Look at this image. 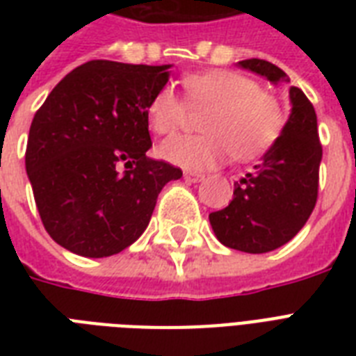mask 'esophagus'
<instances>
[{"mask_svg": "<svg viewBox=\"0 0 356 356\" xmlns=\"http://www.w3.org/2000/svg\"><path fill=\"white\" fill-rule=\"evenodd\" d=\"M203 179H205V175H201V173L184 172V181H188V183H200Z\"/></svg>", "mask_w": 356, "mask_h": 356, "instance_id": "1", "label": "esophagus"}]
</instances>
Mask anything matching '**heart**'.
<instances>
[{"instance_id":"heart-1","label":"heart","mask_w":356,"mask_h":356,"mask_svg":"<svg viewBox=\"0 0 356 356\" xmlns=\"http://www.w3.org/2000/svg\"><path fill=\"white\" fill-rule=\"evenodd\" d=\"M183 86L190 107L209 108V114L201 122L205 134H177L161 144V156L175 166L203 172L231 155L249 161L270 149L284 127L281 103L248 75L212 70L186 75ZM186 113L183 97L173 86L164 85L147 105V122L156 134H168L183 125Z\"/></svg>"}]
</instances>
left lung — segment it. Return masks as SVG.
<instances>
[{
	"mask_svg": "<svg viewBox=\"0 0 356 356\" xmlns=\"http://www.w3.org/2000/svg\"><path fill=\"white\" fill-rule=\"evenodd\" d=\"M238 66L277 85L290 83L275 64L262 58ZM292 113L281 136L251 173L234 183L233 201L211 212L212 231L223 245L243 253H268L290 242L303 229L318 200L321 144L316 111L298 86H290Z\"/></svg>",
	"mask_w": 356,
	"mask_h": 356,
	"instance_id": "1",
	"label": "left lung"
}]
</instances>
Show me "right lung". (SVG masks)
Listing matches in <instances>:
<instances>
[{
    "mask_svg": "<svg viewBox=\"0 0 356 356\" xmlns=\"http://www.w3.org/2000/svg\"><path fill=\"white\" fill-rule=\"evenodd\" d=\"M170 64L90 60L72 70L36 111L25 170L49 236L102 259L136 242L164 184L181 168L145 155L147 105Z\"/></svg>",
    "mask_w": 356,
    "mask_h": 356,
    "instance_id": "add662e5",
    "label": "right lung"
}]
</instances>
